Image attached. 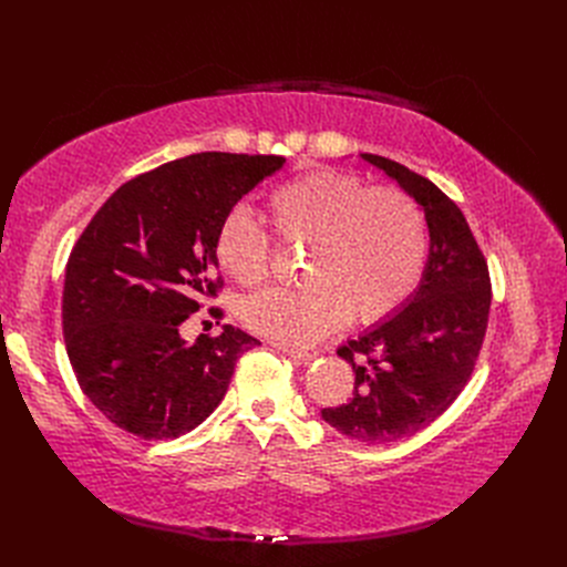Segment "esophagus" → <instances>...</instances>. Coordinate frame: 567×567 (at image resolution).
I'll return each instance as SVG.
<instances>
[{
  "mask_svg": "<svg viewBox=\"0 0 567 567\" xmlns=\"http://www.w3.org/2000/svg\"><path fill=\"white\" fill-rule=\"evenodd\" d=\"M276 347H278L280 351H285L287 355H291V359H293V361H299V363H308V361H312L315 355H317V351L299 349V347H289V344H280V342H276Z\"/></svg>",
  "mask_w": 567,
  "mask_h": 567,
  "instance_id": "obj_1",
  "label": "esophagus"
}]
</instances>
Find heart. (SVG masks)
<instances>
[{"instance_id": "heart-1", "label": "heart", "mask_w": 567, "mask_h": 567, "mask_svg": "<svg viewBox=\"0 0 567 567\" xmlns=\"http://www.w3.org/2000/svg\"><path fill=\"white\" fill-rule=\"evenodd\" d=\"M266 216L282 244L310 246L308 285L250 296L241 319L252 333L308 344L349 317L374 323L400 310L423 278L427 220L400 188H370L361 176L321 167L268 193ZM214 255L234 282L259 287L271 274L274 244L248 212L231 208L218 225Z\"/></svg>"}]
</instances>
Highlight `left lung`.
<instances>
[{"instance_id":"1","label":"left lung","mask_w":567,"mask_h":567,"mask_svg":"<svg viewBox=\"0 0 567 567\" xmlns=\"http://www.w3.org/2000/svg\"><path fill=\"white\" fill-rule=\"evenodd\" d=\"M361 156L423 206L430 255L402 310L338 349L355 372L353 395L321 409V419L361 443H391L427 427L464 391L485 340L492 282L485 255L449 195L391 158Z\"/></svg>"}]
</instances>
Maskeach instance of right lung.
I'll return each instance as SVG.
<instances>
[{
  "mask_svg": "<svg viewBox=\"0 0 567 567\" xmlns=\"http://www.w3.org/2000/svg\"><path fill=\"white\" fill-rule=\"evenodd\" d=\"M282 165L223 152L172 161L114 190L84 227L66 264L64 340L82 393L116 427L144 441L195 430L261 344L229 323L193 344L178 329L223 287L220 220Z\"/></svg>",
  "mask_w": 567,
  "mask_h": 567,
  "instance_id": "right-lung-1",
  "label": "right lung"
}]
</instances>
